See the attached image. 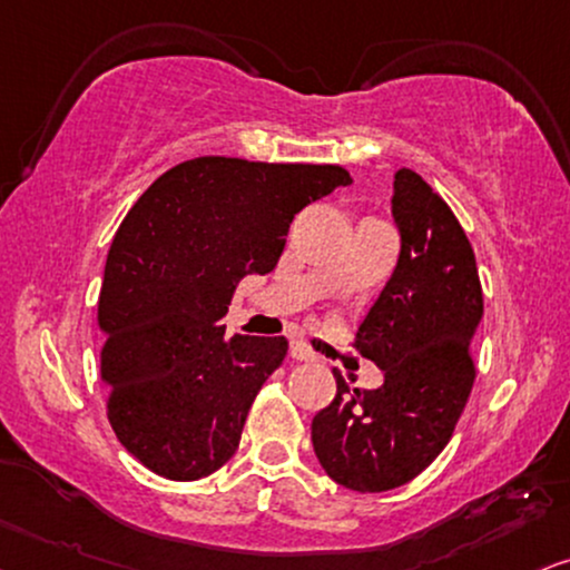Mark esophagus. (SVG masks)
Here are the masks:
<instances>
[{"instance_id":"34e87169","label":"esophagus","mask_w":570,"mask_h":570,"mask_svg":"<svg viewBox=\"0 0 570 570\" xmlns=\"http://www.w3.org/2000/svg\"><path fill=\"white\" fill-rule=\"evenodd\" d=\"M292 357L294 360H305V363H313L315 360V352L307 347V342H302V338H297V342H292Z\"/></svg>"}]
</instances>
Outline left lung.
<instances>
[{
  "mask_svg": "<svg viewBox=\"0 0 570 570\" xmlns=\"http://www.w3.org/2000/svg\"><path fill=\"white\" fill-rule=\"evenodd\" d=\"M392 213L400 261L360 323L355 347L384 371L379 389H350L313 417L323 471L355 492H389L439 458L476 381L473 334L484 315L476 257L439 191L402 168Z\"/></svg>",
  "mask_w": 570,
  "mask_h": 570,
  "instance_id": "obj_1",
  "label": "left lung"
}]
</instances>
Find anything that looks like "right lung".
<instances>
[{
	"mask_svg": "<svg viewBox=\"0 0 570 570\" xmlns=\"http://www.w3.org/2000/svg\"><path fill=\"white\" fill-rule=\"evenodd\" d=\"M352 178L342 165L194 157L165 170L115 232L99 292L115 436L157 476L228 463L284 336L226 334L236 284L271 273L289 223Z\"/></svg>",
	"mask_w": 570,
	"mask_h": 570,
	"instance_id": "add662e5",
	"label": "right lung"
}]
</instances>
